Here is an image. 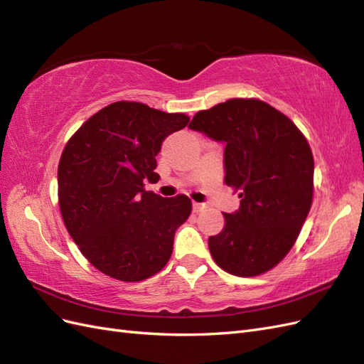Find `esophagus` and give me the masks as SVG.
Segmentation results:
<instances>
[{
    "label": "esophagus",
    "instance_id": "34e87169",
    "mask_svg": "<svg viewBox=\"0 0 364 364\" xmlns=\"http://www.w3.org/2000/svg\"><path fill=\"white\" fill-rule=\"evenodd\" d=\"M205 208H206V205H205V203H197V202H193V211H194V213H200V211H203Z\"/></svg>",
    "mask_w": 364,
    "mask_h": 364
}]
</instances>
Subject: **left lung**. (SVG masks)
I'll list each match as a JSON object with an SVG mask.
<instances>
[{"label":"left lung","mask_w":364,"mask_h":364,"mask_svg":"<svg viewBox=\"0 0 364 364\" xmlns=\"http://www.w3.org/2000/svg\"><path fill=\"white\" fill-rule=\"evenodd\" d=\"M225 147V182L240 191L238 211L209 237L217 266L257 277L287 255L313 202L314 159L293 121L257 98H230L194 115L188 126Z\"/></svg>","instance_id":"obj_1"}]
</instances>
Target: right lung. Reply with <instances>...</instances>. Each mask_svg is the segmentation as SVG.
Wrapping results in <instances>:
<instances>
[{
	"label": "right lung",
	"instance_id": "obj_1",
	"mask_svg": "<svg viewBox=\"0 0 364 364\" xmlns=\"http://www.w3.org/2000/svg\"><path fill=\"white\" fill-rule=\"evenodd\" d=\"M138 102H117L85 121L65 146L58 168L63 223L85 258L119 281L147 279L165 267L174 232L191 200L144 190L156 182L162 141L188 124Z\"/></svg>",
	"mask_w": 364,
	"mask_h": 364
}]
</instances>
